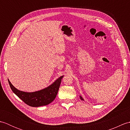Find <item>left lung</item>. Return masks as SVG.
Returning a JSON list of instances; mask_svg holds the SVG:
<instances>
[{"label":"left lung","instance_id":"obj_1","mask_svg":"<svg viewBox=\"0 0 130 130\" xmlns=\"http://www.w3.org/2000/svg\"><path fill=\"white\" fill-rule=\"evenodd\" d=\"M80 99H82V100H83V98L82 97V96H80Z\"/></svg>","mask_w":130,"mask_h":130}]
</instances>
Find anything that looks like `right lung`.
<instances>
[{
    "mask_svg": "<svg viewBox=\"0 0 130 130\" xmlns=\"http://www.w3.org/2000/svg\"><path fill=\"white\" fill-rule=\"evenodd\" d=\"M63 76H60L50 86L37 92L27 93L18 90L11 84L8 83L11 89L24 103L31 107H40L46 106L53 101L56 98Z\"/></svg>",
    "mask_w": 130,
    "mask_h": 130,
    "instance_id": "obj_1",
    "label": "right lung"
}]
</instances>
